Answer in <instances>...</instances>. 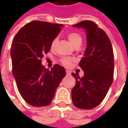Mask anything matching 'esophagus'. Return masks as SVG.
Here are the masks:
<instances>
[{
  "label": "esophagus",
  "instance_id": "obj_1",
  "mask_svg": "<svg viewBox=\"0 0 128 128\" xmlns=\"http://www.w3.org/2000/svg\"><path fill=\"white\" fill-rule=\"evenodd\" d=\"M66 74L68 76H70V71L68 70H66Z\"/></svg>",
  "mask_w": 128,
  "mask_h": 128
}]
</instances>
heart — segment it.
Returning a JSON list of instances; mask_svg holds the SVG:
<instances>
[{
    "label": "heart",
    "mask_w": 128,
    "mask_h": 128,
    "mask_svg": "<svg viewBox=\"0 0 128 128\" xmlns=\"http://www.w3.org/2000/svg\"><path fill=\"white\" fill-rule=\"evenodd\" d=\"M68 40H70V42H71V44L75 47L77 45H79V44H82V39L81 36L78 33V32H70L68 34ZM57 42V38H54L52 40V41L51 42V48H53L56 44ZM72 60L70 59V58H63L61 59V62L66 66H68L70 65L71 63Z\"/></svg>",
    "instance_id": "obj_1"
}]
</instances>
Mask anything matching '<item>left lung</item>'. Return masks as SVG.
Masks as SVG:
<instances>
[{"mask_svg":"<svg viewBox=\"0 0 128 128\" xmlns=\"http://www.w3.org/2000/svg\"><path fill=\"white\" fill-rule=\"evenodd\" d=\"M73 27L86 30L87 47L79 62L84 76L80 78L78 73H72L76 80L72 100L77 108L89 110L100 104L112 83L113 50L109 38L95 22L84 20Z\"/></svg>","mask_w":128,"mask_h":128,"instance_id":"1","label":"left lung"}]
</instances>
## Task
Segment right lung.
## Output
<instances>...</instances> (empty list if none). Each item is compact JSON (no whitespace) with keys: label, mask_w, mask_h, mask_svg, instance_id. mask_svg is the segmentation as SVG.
<instances>
[{"label":"right lung","mask_w":128,"mask_h":128,"mask_svg":"<svg viewBox=\"0 0 128 128\" xmlns=\"http://www.w3.org/2000/svg\"><path fill=\"white\" fill-rule=\"evenodd\" d=\"M61 24L34 20L18 32L11 45L12 76L18 91L30 106L50 105L56 90L66 71L55 65L51 70L41 65V59L51 48V42L60 32Z\"/></svg>","instance_id":"1"}]
</instances>
